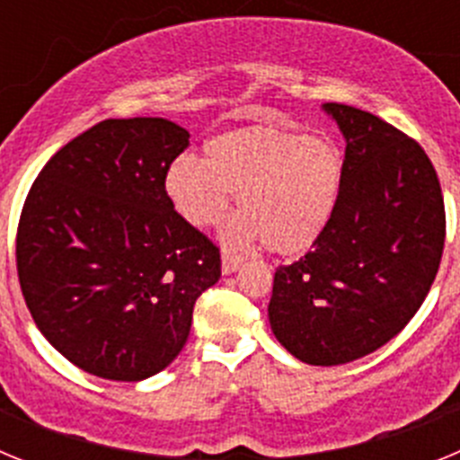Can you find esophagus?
I'll use <instances>...</instances> for the list:
<instances>
[{
	"mask_svg": "<svg viewBox=\"0 0 460 460\" xmlns=\"http://www.w3.org/2000/svg\"><path fill=\"white\" fill-rule=\"evenodd\" d=\"M242 262H243V260L239 258V255H234V253H227V251H223V262H221V270H223V274H226V276L234 274V271H237L239 267H242Z\"/></svg>",
	"mask_w": 460,
	"mask_h": 460,
	"instance_id": "34e87169",
	"label": "esophagus"
}]
</instances>
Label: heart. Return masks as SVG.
Masks as SVG:
<instances>
[{
  "label": "heart",
  "mask_w": 460,
  "mask_h": 460,
  "mask_svg": "<svg viewBox=\"0 0 460 460\" xmlns=\"http://www.w3.org/2000/svg\"><path fill=\"white\" fill-rule=\"evenodd\" d=\"M341 186L343 156L334 142L267 126L211 137L205 161L181 156L165 174V193L190 226H217L237 193L242 211L223 227V243L265 242L279 255L304 253L323 237Z\"/></svg>",
  "instance_id": "b5f03b06"
}]
</instances>
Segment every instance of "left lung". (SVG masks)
<instances>
[{
  "label": "left lung",
  "instance_id": "1",
  "mask_svg": "<svg viewBox=\"0 0 460 460\" xmlns=\"http://www.w3.org/2000/svg\"><path fill=\"white\" fill-rule=\"evenodd\" d=\"M323 112L345 140L339 205L311 253L279 267L270 324L292 357L339 367L376 352L420 311L445 246V202L424 149L380 117Z\"/></svg>",
  "mask_w": 460,
  "mask_h": 460
}]
</instances>
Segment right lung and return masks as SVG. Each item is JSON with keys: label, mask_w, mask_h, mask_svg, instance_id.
<instances>
[{"label": "right lung", "mask_w": 460, "mask_h": 460, "mask_svg": "<svg viewBox=\"0 0 460 460\" xmlns=\"http://www.w3.org/2000/svg\"><path fill=\"white\" fill-rule=\"evenodd\" d=\"M189 137L161 117L101 121L48 161L22 207L15 258L31 318L103 380L168 368L195 299L221 279L218 249L165 193Z\"/></svg>", "instance_id": "right-lung-1"}]
</instances>
